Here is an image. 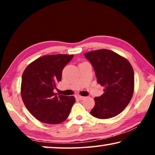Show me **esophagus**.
Segmentation results:
<instances>
[{"mask_svg":"<svg viewBox=\"0 0 155 155\" xmlns=\"http://www.w3.org/2000/svg\"><path fill=\"white\" fill-rule=\"evenodd\" d=\"M76 98L80 99V100H82V99H84L85 97L83 96H80V95H77V96H76Z\"/></svg>","mask_w":155,"mask_h":155,"instance_id":"obj_1","label":"esophagus"}]
</instances>
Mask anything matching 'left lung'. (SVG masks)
<instances>
[{"label":"left lung","mask_w":155,"mask_h":155,"mask_svg":"<svg viewBox=\"0 0 155 155\" xmlns=\"http://www.w3.org/2000/svg\"><path fill=\"white\" fill-rule=\"evenodd\" d=\"M96 73L97 82L104 87V94L95 97L91 115L107 119L119 114L132 99L134 92V72L126 58L108 49L84 54Z\"/></svg>","instance_id":"8db88e82"}]
</instances>
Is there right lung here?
<instances>
[{
    "instance_id": "add662e5",
    "label": "right lung",
    "mask_w": 155,
    "mask_h": 155,
    "mask_svg": "<svg viewBox=\"0 0 155 155\" xmlns=\"http://www.w3.org/2000/svg\"><path fill=\"white\" fill-rule=\"evenodd\" d=\"M73 57V54L44 56L29 64L23 72L22 101L28 111L40 121L57 124L68 117L75 97L57 95L54 90L61 81L63 69Z\"/></svg>"
}]
</instances>
